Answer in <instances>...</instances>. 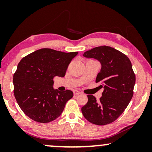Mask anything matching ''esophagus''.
<instances>
[{"label": "esophagus", "mask_w": 152, "mask_h": 152, "mask_svg": "<svg viewBox=\"0 0 152 152\" xmlns=\"http://www.w3.org/2000/svg\"><path fill=\"white\" fill-rule=\"evenodd\" d=\"M73 93H74L75 95H80L81 93L79 91H77V90H74L73 91Z\"/></svg>", "instance_id": "obj_1"}]
</instances>
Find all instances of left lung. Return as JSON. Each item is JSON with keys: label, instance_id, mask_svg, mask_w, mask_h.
I'll list each match as a JSON object with an SVG mask.
<instances>
[{"label": "left lung", "instance_id": "obj_1", "mask_svg": "<svg viewBox=\"0 0 152 152\" xmlns=\"http://www.w3.org/2000/svg\"><path fill=\"white\" fill-rule=\"evenodd\" d=\"M83 56L100 62L97 83L104 91L99 101L88 95V102L82 107L84 117L91 123L105 125L117 120L130 102L136 76L130 60L121 52L110 46H99L85 52Z\"/></svg>", "mask_w": 152, "mask_h": 152}]
</instances>
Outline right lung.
Here are the masks:
<instances>
[{
  "instance_id": "add662e5",
  "label": "right lung",
  "mask_w": 152,
  "mask_h": 152,
  "mask_svg": "<svg viewBox=\"0 0 152 152\" xmlns=\"http://www.w3.org/2000/svg\"><path fill=\"white\" fill-rule=\"evenodd\" d=\"M77 54L42 48L20 60L13 77L14 94L27 116L47 123L61 115L73 93L55 90L53 78L65 76L68 65Z\"/></svg>"
}]
</instances>
